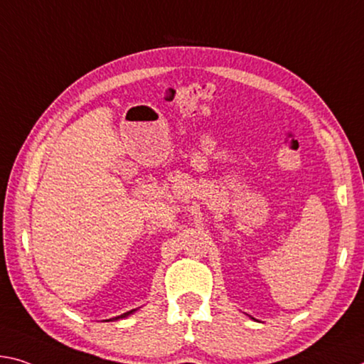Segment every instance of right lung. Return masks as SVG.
<instances>
[{"label": "right lung", "instance_id": "add662e5", "mask_svg": "<svg viewBox=\"0 0 364 364\" xmlns=\"http://www.w3.org/2000/svg\"><path fill=\"white\" fill-rule=\"evenodd\" d=\"M134 311H136V309H132V311H128V313L121 314V316H118V317H113V319H114V321H117V319H123V317H126V316H129V314H132V313H134ZM113 319H108V321H113Z\"/></svg>", "mask_w": 364, "mask_h": 364}]
</instances>
